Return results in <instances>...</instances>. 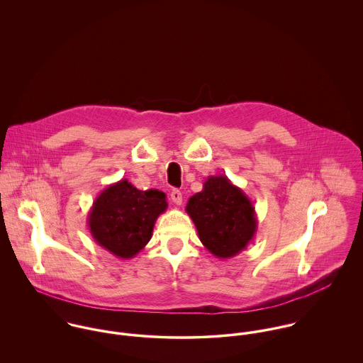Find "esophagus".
<instances>
[{"label": "esophagus", "mask_w": 363, "mask_h": 363, "mask_svg": "<svg viewBox=\"0 0 363 363\" xmlns=\"http://www.w3.org/2000/svg\"><path fill=\"white\" fill-rule=\"evenodd\" d=\"M170 199H172V201H173L176 206H182V203H183V194H182L180 190H173V191L170 193Z\"/></svg>", "instance_id": "1"}]
</instances>
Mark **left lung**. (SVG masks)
Masks as SVG:
<instances>
[{
  "instance_id": "8db88e82",
  "label": "left lung",
  "mask_w": 363,
  "mask_h": 363,
  "mask_svg": "<svg viewBox=\"0 0 363 363\" xmlns=\"http://www.w3.org/2000/svg\"><path fill=\"white\" fill-rule=\"evenodd\" d=\"M186 211L201 243L216 259L235 257L257 232L253 203L225 174L209 176L203 190L190 197Z\"/></svg>"
}]
</instances>
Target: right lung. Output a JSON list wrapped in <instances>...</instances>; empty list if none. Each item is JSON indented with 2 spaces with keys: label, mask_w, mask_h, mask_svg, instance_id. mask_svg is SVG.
Here are the masks:
<instances>
[{
  "label": "right lung",
  "mask_w": 363,
  "mask_h": 363,
  "mask_svg": "<svg viewBox=\"0 0 363 363\" xmlns=\"http://www.w3.org/2000/svg\"><path fill=\"white\" fill-rule=\"evenodd\" d=\"M167 208L166 194L138 190L127 179L107 186L88 213L95 242L118 259H133L151 240L156 219Z\"/></svg>",
  "instance_id": "add662e5"
}]
</instances>
